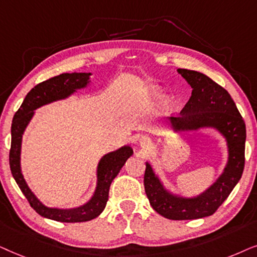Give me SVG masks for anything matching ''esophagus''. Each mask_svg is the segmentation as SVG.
<instances>
[{
  "label": "esophagus",
  "instance_id": "34e87169",
  "mask_svg": "<svg viewBox=\"0 0 257 257\" xmlns=\"http://www.w3.org/2000/svg\"><path fill=\"white\" fill-rule=\"evenodd\" d=\"M149 143H150V140L149 138H147V136H142V138L140 139V145H141L143 148L147 146H149Z\"/></svg>",
  "mask_w": 257,
  "mask_h": 257
}]
</instances>
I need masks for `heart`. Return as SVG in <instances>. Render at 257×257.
I'll return each mask as SVG.
<instances>
[{
	"label": "heart",
	"instance_id": "b5f03b06",
	"mask_svg": "<svg viewBox=\"0 0 257 257\" xmlns=\"http://www.w3.org/2000/svg\"><path fill=\"white\" fill-rule=\"evenodd\" d=\"M152 93L153 94H156V90H152Z\"/></svg>",
	"mask_w": 257,
	"mask_h": 257
}]
</instances>
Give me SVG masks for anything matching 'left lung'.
<instances>
[{
	"instance_id": "8db88e82",
	"label": "left lung",
	"mask_w": 257,
	"mask_h": 257,
	"mask_svg": "<svg viewBox=\"0 0 257 257\" xmlns=\"http://www.w3.org/2000/svg\"><path fill=\"white\" fill-rule=\"evenodd\" d=\"M193 88L179 116L169 118L175 132L214 128L224 136L228 162L220 177L196 197L174 195L164 188L152 166L146 162L145 190L153 209L169 220H196L210 216L227 200L244 168L245 123L227 90L202 73L177 69Z\"/></svg>"
}]
</instances>
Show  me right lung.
Segmentation results:
<instances>
[{
    "instance_id": "right-lung-1",
    "label": "right lung",
    "mask_w": 257,
    "mask_h": 257,
    "mask_svg": "<svg viewBox=\"0 0 257 257\" xmlns=\"http://www.w3.org/2000/svg\"><path fill=\"white\" fill-rule=\"evenodd\" d=\"M90 75V73H64L41 82L27 94L25 101L13 118L12 147L9 152V164L13 177L33 209L41 216L54 221L74 223V222L90 221L97 217L107 204L109 188L112 180L117 176L125 161L133 155L132 147L124 146L102 157L97 166V183L94 195L83 206L73 209L46 207L27 184L21 172V145L23 133L30 119L33 118L35 109L50 102L63 100L74 94L77 89L85 88L90 82L89 81Z\"/></svg>"
}]
</instances>
